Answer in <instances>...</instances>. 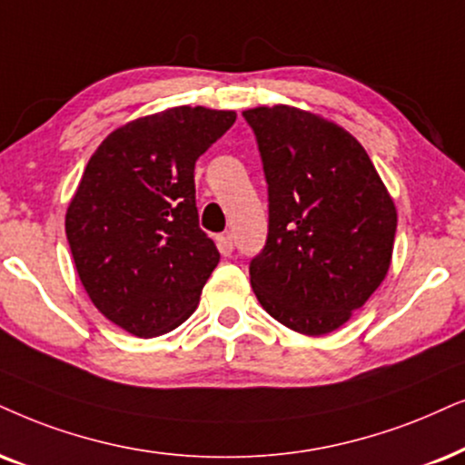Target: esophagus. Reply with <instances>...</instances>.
Wrapping results in <instances>:
<instances>
[{"label":"esophagus","mask_w":465,"mask_h":465,"mask_svg":"<svg viewBox=\"0 0 465 465\" xmlns=\"http://www.w3.org/2000/svg\"><path fill=\"white\" fill-rule=\"evenodd\" d=\"M216 244H219V251L225 257H229L233 252V238H232V233H221V236L216 238Z\"/></svg>","instance_id":"1"}]
</instances>
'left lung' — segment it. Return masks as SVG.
Here are the masks:
<instances>
[{
	"label": "left lung",
	"mask_w": 465,
	"mask_h": 465,
	"mask_svg": "<svg viewBox=\"0 0 465 465\" xmlns=\"http://www.w3.org/2000/svg\"><path fill=\"white\" fill-rule=\"evenodd\" d=\"M268 182V240L251 287L276 322L320 337L337 331L391 268L397 210L351 134L309 111H244Z\"/></svg>",
	"instance_id": "1"
}]
</instances>
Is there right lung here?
Returning <instances> with one entry per match:
<instances>
[{
  "instance_id": "obj_1",
  "label": "right lung",
  "mask_w": 465,
  "mask_h": 465,
  "mask_svg": "<svg viewBox=\"0 0 465 465\" xmlns=\"http://www.w3.org/2000/svg\"><path fill=\"white\" fill-rule=\"evenodd\" d=\"M236 111L173 107L139 117L98 145L66 213L87 296L134 337L172 332L197 309L221 255L199 229L195 163Z\"/></svg>"
}]
</instances>
